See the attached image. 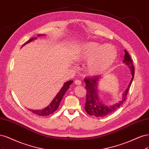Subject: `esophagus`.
Segmentation results:
<instances>
[{"label": "esophagus", "mask_w": 149, "mask_h": 149, "mask_svg": "<svg viewBox=\"0 0 149 149\" xmlns=\"http://www.w3.org/2000/svg\"><path fill=\"white\" fill-rule=\"evenodd\" d=\"M75 84L76 85H80L81 84V81L79 80H75Z\"/></svg>", "instance_id": "1"}]
</instances>
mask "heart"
Returning a JSON list of instances; mask_svg holds the SVG:
<instances>
[{
    "instance_id": "b5f03b06",
    "label": "heart",
    "mask_w": 149,
    "mask_h": 149,
    "mask_svg": "<svg viewBox=\"0 0 149 149\" xmlns=\"http://www.w3.org/2000/svg\"><path fill=\"white\" fill-rule=\"evenodd\" d=\"M76 55L79 61H88L86 70L90 75H95L103 73L111 67L116 59L117 51L113 45L89 41L80 47Z\"/></svg>"
}]
</instances>
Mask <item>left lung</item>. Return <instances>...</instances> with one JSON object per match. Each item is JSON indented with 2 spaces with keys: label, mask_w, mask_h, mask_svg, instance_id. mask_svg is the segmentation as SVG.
I'll return each mask as SVG.
<instances>
[{
  "label": "left lung",
  "mask_w": 149,
  "mask_h": 149,
  "mask_svg": "<svg viewBox=\"0 0 149 149\" xmlns=\"http://www.w3.org/2000/svg\"><path fill=\"white\" fill-rule=\"evenodd\" d=\"M125 55L123 62L126 65L129 66L131 69L132 77L129 82L127 88L123 93L122 99L118 103L113 104L112 105H107L103 103L102 100H101L98 95V82L102 77L92 76L91 77H85L84 81L85 82V88L87 90V99L85 104V109L86 112L91 116L96 117H104L107 116L109 114L113 113L118 109L124 103L126 98V95L130 88L134 75V68L133 65V61H132L131 56H129L127 51L124 50Z\"/></svg>",
  "instance_id": "left-lung-1"
}]
</instances>
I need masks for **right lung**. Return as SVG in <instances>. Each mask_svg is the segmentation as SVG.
Instances as JSON below:
<instances>
[{"mask_svg": "<svg viewBox=\"0 0 149 149\" xmlns=\"http://www.w3.org/2000/svg\"><path fill=\"white\" fill-rule=\"evenodd\" d=\"M43 35H38V37L43 36ZM36 38H37L36 37L32 38L31 39H30V40H28L27 42H26L25 44L23 45V46H25L26 44H28V43L31 42L34 40L36 39ZM72 82H73L72 80H69V81H66V82H65V84L63 85V87L61 88L59 92L57 93V94L56 95L54 98L52 100L51 103L48 105V106L46 107L44 109H38V110H33V109H31V110L29 109V110H30V111L31 112H33V113H35L37 115H39V116H47V115H49L52 113H53L54 111H56L57 109L58 108L61 100L62 99V98H63L64 94L67 92V90L69 89V88L70 87V85L72 84Z\"/></svg>", "mask_w": 149, "mask_h": 149, "instance_id": "obj_1", "label": "right lung"}]
</instances>
